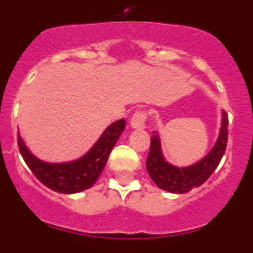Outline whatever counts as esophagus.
Wrapping results in <instances>:
<instances>
[{
	"mask_svg": "<svg viewBox=\"0 0 253 253\" xmlns=\"http://www.w3.org/2000/svg\"><path fill=\"white\" fill-rule=\"evenodd\" d=\"M146 120H147L146 111H142V110L135 111L130 119L131 128L133 129H144L146 128Z\"/></svg>",
	"mask_w": 253,
	"mask_h": 253,
	"instance_id": "34e87169",
	"label": "esophagus"
}]
</instances>
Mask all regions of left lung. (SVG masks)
<instances>
[{
	"label": "left lung",
	"mask_w": 253,
	"mask_h": 253,
	"mask_svg": "<svg viewBox=\"0 0 253 253\" xmlns=\"http://www.w3.org/2000/svg\"><path fill=\"white\" fill-rule=\"evenodd\" d=\"M222 128L219 131V137L216 139L213 149L198 163H194L189 167H176L171 163L166 162L161 151V142L157 131L152 133L151 148H149L148 157H147V171L154 184L160 189L166 190L173 194L189 193L194 187L203 185L214 169L218 167L225 152L228 140V116L222 113Z\"/></svg>",
	"instance_id": "8db88e82"
}]
</instances>
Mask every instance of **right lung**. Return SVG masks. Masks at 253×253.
<instances>
[{
	"label": "right lung",
	"mask_w": 253,
	"mask_h": 253,
	"mask_svg": "<svg viewBox=\"0 0 253 253\" xmlns=\"http://www.w3.org/2000/svg\"><path fill=\"white\" fill-rule=\"evenodd\" d=\"M125 129V120L120 119L109 125L95 146L84 156L64 163H48L38 160L26 148L17 133L20 153L35 177L46 187L60 194H75L90 189L104 169L111 149Z\"/></svg>",
	"instance_id": "add662e5"
}]
</instances>
